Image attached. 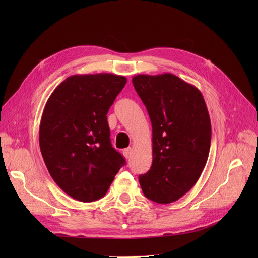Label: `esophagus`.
Wrapping results in <instances>:
<instances>
[{
	"label": "esophagus",
	"instance_id": "obj_1",
	"mask_svg": "<svg viewBox=\"0 0 258 258\" xmlns=\"http://www.w3.org/2000/svg\"><path fill=\"white\" fill-rule=\"evenodd\" d=\"M131 154H132V148L131 147H127V148H125V150H123V155L126 159H128L131 157Z\"/></svg>",
	"mask_w": 258,
	"mask_h": 258
}]
</instances>
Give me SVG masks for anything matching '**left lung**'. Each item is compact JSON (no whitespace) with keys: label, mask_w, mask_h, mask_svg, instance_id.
<instances>
[{"label":"left lung","mask_w":258,"mask_h":258,"mask_svg":"<svg viewBox=\"0 0 258 258\" xmlns=\"http://www.w3.org/2000/svg\"><path fill=\"white\" fill-rule=\"evenodd\" d=\"M133 85L153 127V164L139 177L144 196L169 204L195 186L210 151L211 122L198 88L171 73L138 74Z\"/></svg>","instance_id":"left-lung-1"}]
</instances>
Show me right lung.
<instances>
[{
    "mask_svg": "<svg viewBox=\"0 0 258 258\" xmlns=\"http://www.w3.org/2000/svg\"><path fill=\"white\" fill-rule=\"evenodd\" d=\"M111 73L72 75L52 92L39 124L47 169L80 202L104 197L125 160L111 144L106 114L126 84Z\"/></svg>",
    "mask_w": 258,
    "mask_h": 258,
    "instance_id": "1",
    "label": "right lung"
}]
</instances>
